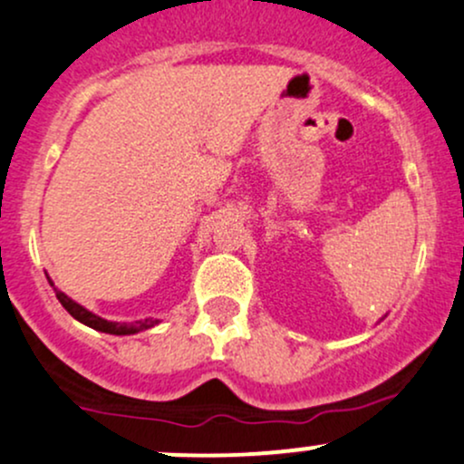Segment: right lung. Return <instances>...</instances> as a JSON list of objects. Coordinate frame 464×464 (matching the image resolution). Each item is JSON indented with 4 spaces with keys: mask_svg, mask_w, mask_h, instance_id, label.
I'll return each mask as SVG.
<instances>
[{
    "mask_svg": "<svg viewBox=\"0 0 464 464\" xmlns=\"http://www.w3.org/2000/svg\"><path fill=\"white\" fill-rule=\"evenodd\" d=\"M54 293H57V299L61 302V306L68 310L70 314L76 319V322L90 325V328L94 330H101V333H108V334H134V333H140V330H147L154 325V322H150V319H145V322H136V324H114V322H108V319H101L99 314L90 313V310H85L83 306H79V304L72 302V299L68 297V295H63L61 290L54 288Z\"/></svg>",
    "mask_w": 464,
    "mask_h": 464,
    "instance_id": "right-lung-1",
    "label": "right lung"
}]
</instances>
